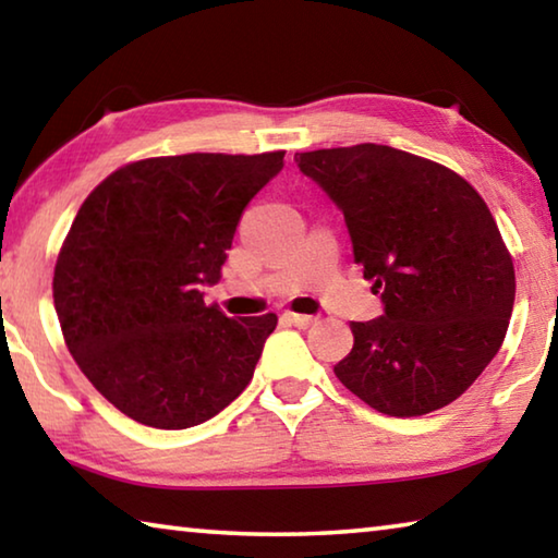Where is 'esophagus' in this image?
Returning <instances> with one entry per match:
<instances>
[{
	"label": "esophagus",
	"instance_id": "esophagus-1",
	"mask_svg": "<svg viewBox=\"0 0 558 558\" xmlns=\"http://www.w3.org/2000/svg\"><path fill=\"white\" fill-rule=\"evenodd\" d=\"M286 319L290 325H295L298 329H307L310 325L317 323V317L313 315H298V313H286Z\"/></svg>",
	"mask_w": 558,
	"mask_h": 558
}]
</instances>
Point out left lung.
<instances>
[{
  "label": "left lung",
  "mask_w": 558,
  "mask_h": 558,
  "mask_svg": "<svg viewBox=\"0 0 558 558\" xmlns=\"http://www.w3.org/2000/svg\"><path fill=\"white\" fill-rule=\"evenodd\" d=\"M300 172L344 214L354 263L384 315L352 323L337 379L386 415H423L465 393L505 342L514 266L465 179L389 145L298 153Z\"/></svg>",
  "instance_id": "1"
}]
</instances>
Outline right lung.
Returning <instances> with one entry per match:
<instances>
[{
	"label": "right lung",
	"instance_id": "right-lung-1",
	"mask_svg": "<svg viewBox=\"0 0 558 558\" xmlns=\"http://www.w3.org/2000/svg\"><path fill=\"white\" fill-rule=\"evenodd\" d=\"M282 157L140 159L75 214L53 270L56 315L81 372L132 421L199 426L253 379L278 317H226L202 288L219 282L243 209Z\"/></svg>",
	"mask_w": 558,
	"mask_h": 558
}]
</instances>
